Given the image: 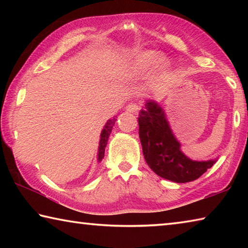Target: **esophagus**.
<instances>
[{
	"label": "esophagus",
	"mask_w": 248,
	"mask_h": 248,
	"mask_svg": "<svg viewBox=\"0 0 248 248\" xmlns=\"http://www.w3.org/2000/svg\"><path fill=\"white\" fill-rule=\"evenodd\" d=\"M140 110V106L138 104L134 103H130L127 106V111L128 112H132V114H137L138 111Z\"/></svg>",
	"instance_id": "obj_1"
}]
</instances>
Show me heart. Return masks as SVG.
<instances>
[{
	"instance_id": "b5f03b06",
	"label": "heart",
	"mask_w": 248,
	"mask_h": 248,
	"mask_svg": "<svg viewBox=\"0 0 248 248\" xmlns=\"http://www.w3.org/2000/svg\"><path fill=\"white\" fill-rule=\"evenodd\" d=\"M169 66L167 59L162 57L156 50H139L124 57L118 65L117 72L120 78L131 81L150 72L152 69L163 71Z\"/></svg>"
}]
</instances>
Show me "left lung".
Here are the masks:
<instances>
[{
  "label": "left lung",
  "mask_w": 248,
  "mask_h": 248,
  "mask_svg": "<svg viewBox=\"0 0 248 248\" xmlns=\"http://www.w3.org/2000/svg\"><path fill=\"white\" fill-rule=\"evenodd\" d=\"M139 137L145 162L159 177L188 183L211 169L217 159L192 161L180 150L166 114L154 100H148L139 114Z\"/></svg>",
  "instance_id": "8db88e82"
}]
</instances>
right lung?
<instances>
[{
	"mask_svg": "<svg viewBox=\"0 0 248 248\" xmlns=\"http://www.w3.org/2000/svg\"><path fill=\"white\" fill-rule=\"evenodd\" d=\"M116 117H114V118L109 119L107 121L106 124L104 125V129L102 130V133H100V140H99V146H98V152H97V161H98V163L102 162V159L104 158L105 148H106L107 142H108V138H109V136H110L112 127H114V124L116 123V120H117Z\"/></svg>",
	"mask_w": 248,
	"mask_h": 248,
	"instance_id": "1",
	"label": "right lung"
}]
</instances>
